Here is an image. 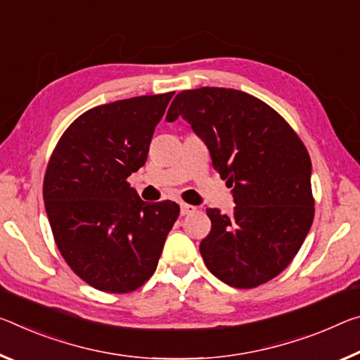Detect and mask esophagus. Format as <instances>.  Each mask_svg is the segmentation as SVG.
Masks as SVG:
<instances>
[{"label":"esophagus","instance_id":"34e87169","mask_svg":"<svg viewBox=\"0 0 360 360\" xmlns=\"http://www.w3.org/2000/svg\"><path fill=\"white\" fill-rule=\"evenodd\" d=\"M195 210H197V208L192 207V205H189V203H181V214H182V216L191 214V213H193V211H195Z\"/></svg>","mask_w":360,"mask_h":360}]
</instances>
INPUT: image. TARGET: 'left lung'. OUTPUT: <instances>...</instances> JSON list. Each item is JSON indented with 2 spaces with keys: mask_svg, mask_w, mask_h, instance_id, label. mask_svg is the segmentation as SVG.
<instances>
[{
  "mask_svg": "<svg viewBox=\"0 0 360 360\" xmlns=\"http://www.w3.org/2000/svg\"><path fill=\"white\" fill-rule=\"evenodd\" d=\"M178 117L207 144L236 202L231 214L207 210L205 264L236 288L269 282L293 261L314 219L312 167L303 141L266 102L237 89L182 91L167 122Z\"/></svg>",
  "mask_w": 360,
  "mask_h": 360,
  "instance_id": "obj_1",
  "label": "left lung"
}]
</instances>
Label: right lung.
I'll list each match as a JSON object with an SVG mask.
<instances>
[{
    "label": "right lung",
    "instance_id": "obj_1",
    "mask_svg": "<svg viewBox=\"0 0 360 360\" xmlns=\"http://www.w3.org/2000/svg\"><path fill=\"white\" fill-rule=\"evenodd\" d=\"M174 93L138 96L82 113L53 150L43 198L57 248L91 287L129 293L155 272L179 205L147 203L127 181L147 160Z\"/></svg>",
    "mask_w": 360,
    "mask_h": 360
}]
</instances>
